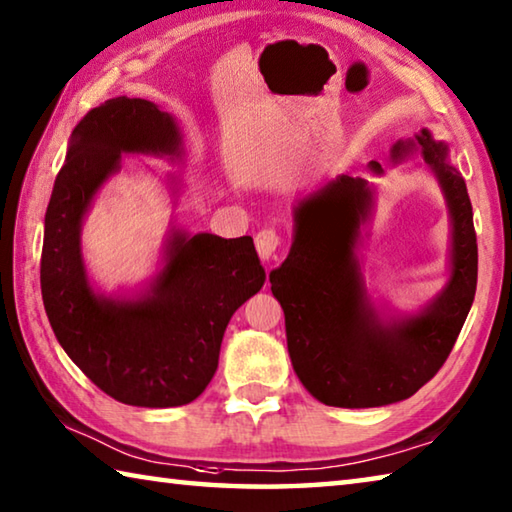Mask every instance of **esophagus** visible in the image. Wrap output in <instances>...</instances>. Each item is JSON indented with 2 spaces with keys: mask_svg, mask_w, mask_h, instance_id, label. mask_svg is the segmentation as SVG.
<instances>
[{
  "mask_svg": "<svg viewBox=\"0 0 512 512\" xmlns=\"http://www.w3.org/2000/svg\"><path fill=\"white\" fill-rule=\"evenodd\" d=\"M280 244H282L280 232L273 230V228H262L255 235V248H257V253H259V257L264 259V262H268V259L275 255V250L280 248Z\"/></svg>",
  "mask_w": 512,
  "mask_h": 512,
  "instance_id": "34e87169",
  "label": "esophagus"
}]
</instances>
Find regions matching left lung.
I'll use <instances>...</instances> for the list:
<instances>
[{
  "instance_id": "8db88e82",
  "label": "left lung",
  "mask_w": 512,
  "mask_h": 512,
  "mask_svg": "<svg viewBox=\"0 0 512 512\" xmlns=\"http://www.w3.org/2000/svg\"><path fill=\"white\" fill-rule=\"evenodd\" d=\"M412 150L434 170L452 217V277L423 313L385 324L371 309L353 255L371 190L351 176L297 206L291 253L271 273L295 374L324 405L380 407L416 394L448 360L475 300L477 232L466 181L427 129L398 141L392 154L403 159ZM369 167L383 172L376 161Z\"/></svg>"
}]
</instances>
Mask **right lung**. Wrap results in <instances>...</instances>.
I'll list each match as a JSON object with an SVG mask.
<instances>
[{
	"label": "right lung",
	"mask_w": 512,
	"mask_h": 512,
	"mask_svg": "<svg viewBox=\"0 0 512 512\" xmlns=\"http://www.w3.org/2000/svg\"><path fill=\"white\" fill-rule=\"evenodd\" d=\"M174 118L150 100L118 96L87 111L71 134L44 217L40 286L62 349L118 403L176 407L215 376L224 331L264 286L253 237L174 232L167 264L141 300H105L87 282L80 224L120 154H174Z\"/></svg>",
	"instance_id": "1"
}]
</instances>
